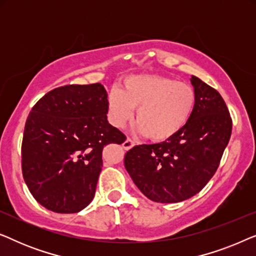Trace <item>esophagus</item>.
<instances>
[{
	"label": "esophagus",
	"mask_w": 256,
	"mask_h": 256,
	"mask_svg": "<svg viewBox=\"0 0 256 256\" xmlns=\"http://www.w3.org/2000/svg\"><path fill=\"white\" fill-rule=\"evenodd\" d=\"M135 146V142L134 141H132V138H127V140H126V141L124 142V148L126 149V150H129V149H132V146Z\"/></svg>",
	"instance_id": "34e87169"
}]
</instances>
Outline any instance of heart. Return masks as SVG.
Returning a JSON list of instances; mask_svg holds the SVG:
<instances>
[{
  "mask_svg": "<svg viewBox=\"0 0 256 256\" xmlns=\"http://www.w3.org/2000/svg\"><path fill=\"white\" fill-rule=\"evenodd\" d=\"M196 100V90L188 82L155 74L130 76L121 90L114 88L108 96V120L114 127H124L138 108L136 132L152 141H166L186 126Z\"/></svg>",
  "mask_w": 256,
  "mask_h": 256,
  "instance_id": "heart-1",
  "label": "heart"
}]
</instances>
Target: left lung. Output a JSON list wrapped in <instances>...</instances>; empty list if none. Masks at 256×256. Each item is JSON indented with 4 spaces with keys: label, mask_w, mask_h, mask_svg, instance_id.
Returning a JSON list of instances; mask_svg holds the SVG:
<instances>
[{
    "label": "left lung",
    "mask_w": 256,
    "mask_h": 256,
    "mask_svg": "<svg viewBox=\"0 0 256 256\" xmlns=\"http://www.w3.org/2000/svg\"><path fill=\"white\" fill-rule=\"evenodd\" d=\"M194 110L166 141L135 146L124 166L143 194L156 202H178L198 194L213 177L232 132V118L219 92L197 76Z\"/></svg>",
    "instance_id": "left-lung-1"
}]
</instances>
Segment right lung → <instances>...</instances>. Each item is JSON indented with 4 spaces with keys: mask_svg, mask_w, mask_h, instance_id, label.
Masks as SVG:
<instances>
[{
    "mask_svg": "<svg viewBox=\"0 0 256 256\" xmlns=\"http://www.w3.org/2000/svg\"><path fill=\"white\" fill-rule=\"evenodd\" d=\"M101 84L66 85L48 92L26 118L22 174L34 198L57 213H76L93 200L102 150L126 135L107 121Z\"/></svg>",
    "mask_w": 256,
    "mask_h": 256,
    "instance_id": "right-lung-1",
    "label": "right lung"
}]
</instances>
